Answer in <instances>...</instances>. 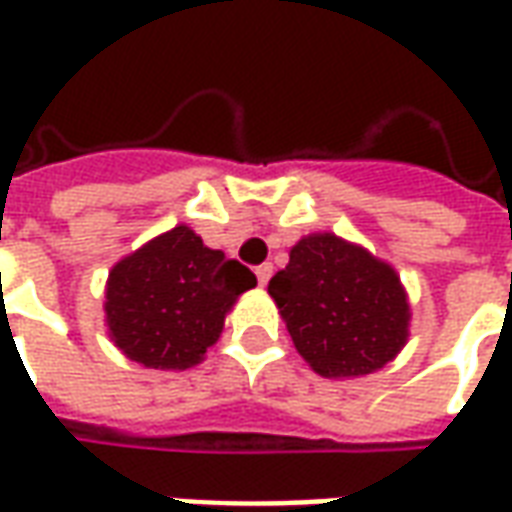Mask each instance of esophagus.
<instances>
[{"label": "esophagus", "instance_id": "esophagus-1", "mask_svg": "<svg viewBox=\"0 0 512 512\" xmlns=\"http://www.w3.org/2000/svg\"><path fill=\"white\" fill-rule=\"evenodd\" d=\"M256 278H259V286H267V281L273 278V264H259L256 267Z\"/></svg>", "mask_w": 512, "mask_h": 512}]
</instances>
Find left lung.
I'll use <instances>...</instances> for the list:
<instances>
[{
  "label": "left lung",
  "instance_id": "obj_1",
  "mask_svg": "<svg viewBox=\"0 0 512 512\" xmlns=\"http://www.w3.org/2000/svg\"><path fill=\"white\" fill-rule=\"evenodd\" d=\"M267 292L295 350L322 378H361L397 358L411 333L400 275L331 231L308 234Z\"/></svg>",
  "mask_w": 512,
  "mask_h": 512
}]
</instances>
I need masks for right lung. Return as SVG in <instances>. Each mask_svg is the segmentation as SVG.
Masks as SVG:
<instances>
[{"label": "right lung", "instance_id": "1", "mask_svg": "<svg viewBox=\"0 0 512 512\" xmlns=\"http://www.w3.org/2000/svg\"><path fill=\"white\" fill-rule=\"evenodd\" d=\"M253 286L256 275L245 264L206 248L181 223L112 264L104 286L107 333L134 364L181 372L204 361L237 297Z\"/></svg>", "mask_w": 512, "mask_h": 512}]
</instances>
